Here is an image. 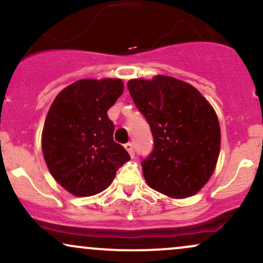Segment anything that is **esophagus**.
I'll return each mask as SVG.
<instances>
[{
	"label": "esophagus",
	"instance_id": "1",
	"mask_svg": "<svg viewBox=\"0 0 263 263\" xmlns=\"http://www.w3.org/2000/svg\"><path fill=\"white\" fill-rule=\"evenodd\" d=\"M125 148L127 152L129 153V156L134 157L135 156V148H134V143H131V142H127V143L125 144Z\"/></svg>",
	"mask_w": 263,
	"mask_h": 263
}]
</instances>
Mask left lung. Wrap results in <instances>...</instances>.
Here are the masks:
<instances>
[{"label": "left lung", "mask_w": 263, "mask_h": 263, "mask_svg": "<svg viewBox=\"0 0 263 263\" xmlns=\"http://www.w3.org/2000/svg\"><path fill=\"white\" fill-rule=\"evenodd\" d=\"M127 87L155 141L141 162L147 184L171 198L197 194L215 170L220 152L214 108L195 87L176 78L134 79Z\"/></svg>", "instance_id": "left-lung-1"}]
</instances>
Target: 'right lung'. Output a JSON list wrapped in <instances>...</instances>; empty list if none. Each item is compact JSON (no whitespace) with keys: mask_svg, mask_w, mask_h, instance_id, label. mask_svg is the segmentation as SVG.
Instances as JSON below:
<instances>
[{"mask_svg":"<svg viewBox=\"0 0 263 263\" xmlns=\"http://www.w3.org/2000/svg\"><path fill=\"white\" fill-rule=\"evenodd\" d=\"M120 79H84L65 87L45 119L42 149L54 179L77 197L102 192L129 155L114 141L107 111L122 95Z\"/></svg>","mask_w":263,"mask_h":263,"instance_id":"obj_1","label":"right lung"}]
</instances>
